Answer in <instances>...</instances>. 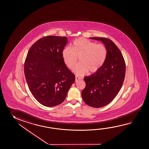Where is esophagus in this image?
Here are the masks:
<instances>
[{
  "mask_svg": "<svg viewBox=\"0 0 149 149\" xmlns=\"http://www.w3.org/2000/svg\"><path fill=\"white\" fill-rule=\"evenodd\" d=\"M81 79H82V78H80V77H78V76H76V82H77V81H78L80 80H81Z\"/></svg>",
  "mask_w": 149,
  "mask_h": 149,
  "instance_id": "34e87169",
  "label": "esophagus"
}]
</instances>
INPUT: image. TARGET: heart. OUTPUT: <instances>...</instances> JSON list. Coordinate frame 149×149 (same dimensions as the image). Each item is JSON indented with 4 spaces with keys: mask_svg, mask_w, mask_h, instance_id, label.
<instances>
[{
    "mask_svg": "<svg viewBox=\"0 0 149 149\" xmlns=\"http://www.w3.org/2000/svg\"><path fill=\"white\" fill-rule=\"evenodd\" d=\"M63 57L67 66L72 69L79 57L80 63L73 69L78 76H83L90 71H98L106 59V47L102 44H96L84 38H79L73 41L72 47L67 46L62 52Z\"/></svg>",
    "mask_w": 149,
    "mask_h": 149,
    "instance_id": "obj_1",
    "label": "heart"
}]
</instances>
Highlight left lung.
<instances>
[{
    "mask_svg": "<svg viewBox=\"0 0 149 149\" xmlns=\"http://www.w3.org/2000/svg\"><path fill=\"white\" fill-rule=\"evenodd\" d=\"M103 43L107 55L103 65L98 71L84 78L85 88L81 93L85 104L101 108L110 103L123 85L125 76V61L120 50L107 38L90 37Z\"/></svg>",
    "mask_w": 149,
    "mask_h": 149,
    "instance_id": "obj_1",
    "label": "left lung"
}]
</instances>
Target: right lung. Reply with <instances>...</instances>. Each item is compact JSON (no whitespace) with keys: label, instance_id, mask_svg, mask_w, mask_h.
I'll return each mask as SVG.
<instances>
[{"label":"right lung","instance_id":"obj_1","mask_svg":"<svg viewBox=\"0 0 149 149\" xmlns=\"http://www.w3.org/2000/svg\"><path fill=\"white\" fill-rule=\"evenodd\" d=\"M67 42L66 37H45L33 43L27 55L26 82L33 97L45 106L61 104L75 81V76L66 66L62 55Z\"/></svg>","mask_w":149,"mask_h":149}]
</instances>
